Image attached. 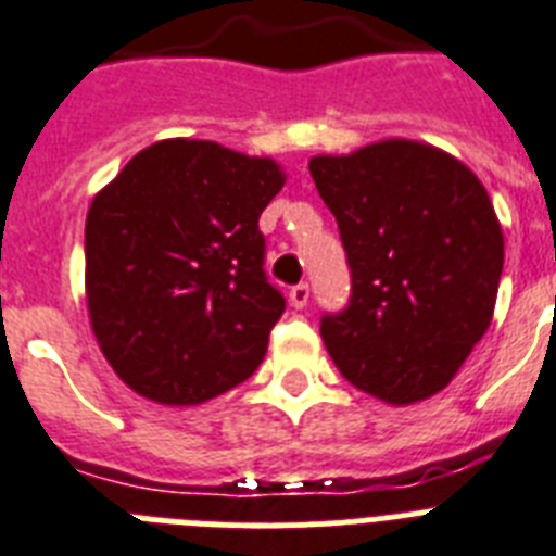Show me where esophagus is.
I'll return each instance as SVG.
<instances>
[{"instance_id": "obj_1", "label": "esophagus", "mask_w": 556, "mask_h": 556, "mask_svg": "<svg viewBox=\"0 0 556 556\" xmlns=\"http://www.w3.org/2000/svg\"><path fill=\"white\" fill-rule=\"evenodd\" d=\"M308 296H311L308 286H305V282H300V286L291 288V293H288V302H291L296 311H302L305 305H308Z\"/></svg>"}]
</instances>
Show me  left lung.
Masks as SVG:
<instances>
[{"label": "left lung", "instance_id": "left-lung-1", "mask_svg": "<svg viewBox=\"0 0 556 556\" xmlns=\"http://www.w3.org/2000/svg\"><path fill=\"white\" fill-rule=\"evenodd\" d=\"M308 168L354 277L349 308L323 319L333 365L388 405L440 394L497 305L505 239L485 185L448 151L400 137Z\"/></svg>", "mask_w": 556, "mask_h": 556}]
</instances>
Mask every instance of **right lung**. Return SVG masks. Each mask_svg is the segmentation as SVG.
<instances>
[{
  "instance_id": "1",
  "label": "right lung",
  "mask_w": 556,
  "mask_h": 556,
  "mask_svg": "<svg viewBox=\"0 0 556 556\" xmlns=\"http://www.w3.org/2000/svg\"><path fill=\"white\" fill-rule=\"evenodd\" d=\"M286 168L211 139H160L97 191L85 300L125 386L200 405L256 371L286 300L265 279L260 214Z\"/></svg>"
}]
</instances>
